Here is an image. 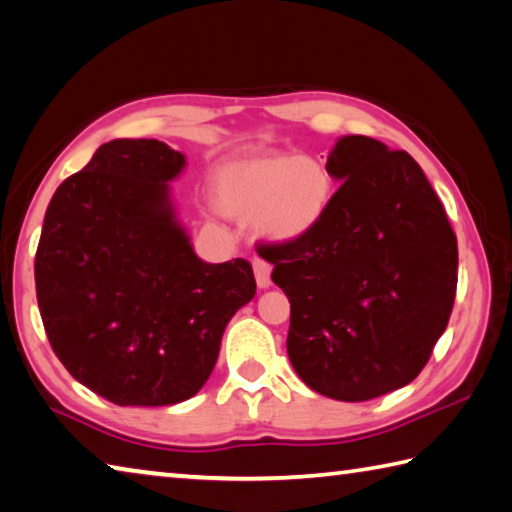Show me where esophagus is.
Here are the masks:
<instances>
[{"mask_svg": "<svg viewBox=\"0 0 512 512\" xmlns=\"http://www.w3.org/2000/svg\"><path fill=\"white\" fill-rule=\"evenodd\" d=\"M253 271H255V280H257V286H259V288H268V286H271V271H273V266L268 264L266 259L257 257L255 262H253Z\"/></svg>", "mask_w": 512, "mask_h": 512, "instance_id": "esophagus-1", "label": "esophagus"}]
</instances>
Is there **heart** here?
<instances>
[{"instance_id": "obj_1", "label": "heart", "mask_w": 512, "mask_h": 512, "mask_svg": "<svg viewBox=\"0 0 512 512\" xmlns=\"http://www.w3.org/2000/svg\"><path fill=\"white\" fill-rule=\"evenodd\" d=\"M336 179L318 156H266L226 165L217 179V203L235 219H253L259 239L293 244L327 219Z\"/></svg>"}]
</instances>
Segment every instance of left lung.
Listing matches in <instances>:
<instances>
[{"mask_svg": "<svg viewBox=\"0 0 512 512\" xmlns=\"http://www.w3.org/2000/svg\"><path fill=\"white\" fill-rule=\"evenodd\" d=\"M342 181L311 237L264 259L291 302L286 351L313 392L360 403L421 374L457 293V235L407 152L342 136L327 159Z\"/></svg>", "mask_w": 512, "mask_h": 512, "instance_id": "obj_1", "label": "left lung"}]
</instances>
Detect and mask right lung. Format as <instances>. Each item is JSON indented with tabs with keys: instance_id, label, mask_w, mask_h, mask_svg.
Instances as JSON below:
<instances>
[{
	"instance_id": "right-lung-1",
	"label": "right lung",
	"mask_w": 512,
	"mask_h": 512,
	"mask_svg": "<svg viewBox=\"0 0 512 512\" xmlns=\"http://www.w3.org/2000/svg\"><path fill=\"white\" fill-rule=\"evenodd\" d=\"M183 167L156 138H118L62 181L44 215L35 291L46 336L78 383L116 405L197 394L257 291L246 259L194 253L167 185Z\"/></svg>"
}]
</instances>
